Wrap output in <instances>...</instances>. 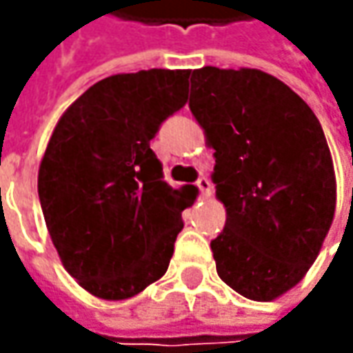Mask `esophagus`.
Instances as JSON below:
<instances>
[{
	"instance_id": "34e87169",
	"label": "esophagus",
	"mask_w": 353,
	"mask_h": 353,
	"mask_svg": "<svg viewBox=\"0 0 353 353\" xmlns=\"http://www.w3.org/2000/svg\"><path fill=\"white\" fill-rule=\"evenodd\" d=\"M196 186H198V190H200V194H202V198L212 196V183L206 179V176L198 179Z\"/></svg>"
}]
</instances>
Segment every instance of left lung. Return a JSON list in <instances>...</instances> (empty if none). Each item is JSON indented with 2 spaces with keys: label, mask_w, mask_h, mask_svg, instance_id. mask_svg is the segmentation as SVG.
<instances>
[{
  "label": "left lung",
  "mask_w": 353,
  "mask_h": 353,
  "mask_svg": "<svg viewBox=\"0 0 353 353\" xmlns=\"http://www.w3.org/2000/svg\"><path fill=\"white\" fill-rule=\"evenodd\" d=\"M190 112L214 147L228 218L210 241L216 271L251 301H273L314 263L332 225L336 176L314 112L275 76L204 66Z\"/></svg>",
  "instance_id": "left-lung-1"
}]
</instances>
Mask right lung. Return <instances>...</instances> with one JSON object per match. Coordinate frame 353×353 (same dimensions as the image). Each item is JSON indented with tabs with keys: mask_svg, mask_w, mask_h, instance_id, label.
Wrapping results in <instances>:
<instances>
[{
	"mask_svg": "<svg viewBox=\"0 0 353 353\" xmlns=\"http://www.w3.org/2000/svg\"><path fill=\"white\" fill-rule=\"evenodd\" d=\"M190 70L103 78L61 117L39 200L64 269L94 296L123 301L161 279L192 204L165 183L151 139L188 100Z\"/></svg>",
	"mask_w": 353,
	"mask_h": 353,
	"instance_id": "add662e5",
	"label": "right lung"
}]
</instances>
